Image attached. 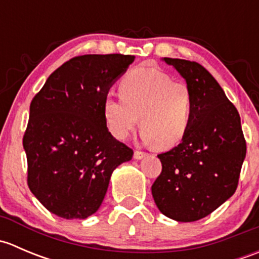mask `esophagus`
Wrapping results in <instances>:
<instances>
[{
  "label": "esophagus",
  "mask_w": 259,
  "mask_h": 259,
  "mask_svg": "<svg viewBox=\"0 0 259 259\" xmlns=\"http://www.w3.org/2000/svg\"><path fill=\"white\" fill-rule=\"evenodd\" d=\"M144 156H146V153H144V151H140V150H135L134 151V159H138V160H140V159H143Z\"/></svg>",
  "instance_id": "34e87169"
}]
</instances>
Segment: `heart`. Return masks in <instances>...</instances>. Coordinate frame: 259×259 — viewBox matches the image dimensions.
Wrapping results in <instances>:
<instances>
[{"label":"heart","mask_w":259,"mask_h":259,"mask_svg":"<svg viewBox=\"0 0 259 259\" xmlns=\"http://www.w3.org/2000/svg\"><path fill=\"white\" fill-rule=\"evenodd\" d=\"M121 99L104 100L103 114L114 138L126 139L139 124L142 139L158 149H171L187 137L193 121V95L185 83L169 75L140 66L127 72L119 83Z\"/></svg>","instance_id":"1"}]
</instances>
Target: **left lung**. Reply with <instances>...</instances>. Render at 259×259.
<instances>
[{
    "mask_svg": "<svg viewBox=\"0 0 259 259\" xmlns=\"http://www.w3.org/2000/svg\"><path fill=\"white\" fill-rule=\"evenodd\" d=\"M163 60L187 81L194 110L184 140L158 155L161 173L151 194L164 215L195 222L234 194L247 145L238 110L209 71L195 61Z\"/></svg>",
    "mask_w": 259,
    "mask_h": 259,
    "instance_id": "obj_1",
    "label": "left lung"
}]
</instances>
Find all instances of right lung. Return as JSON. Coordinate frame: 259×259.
I'll return each instance as SVG.
<instances>
[{
	"label": "right lung",
	"mask_w": 259,
	"mask_h": 259,
	"mask_svg": "<svg viewBox=\"0 0 259 259\" xmlns=\"http://www.w3.org/2000/svg\"><path fill=\"white\" fill-rule=\"evenodd\" d=\"M135 56L82 55L55 70L32 99L23 135L27 185L65 219H85L103 203L114 169L133 149L106 127L104 100Z\"/></svg>",
	"instance_id": "add662e5"
}]
</instances>
